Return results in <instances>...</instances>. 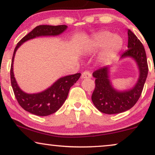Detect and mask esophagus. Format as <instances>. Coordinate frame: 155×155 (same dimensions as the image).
<instances>
[{"label": "esophagus", "mask_w": 155, "mask_h": 155, "mask_svg": "<svg viewBox=\"0 0 155 155\" xmlns=\"http://www.w3.org/2000/svg\"><path fill=\"white\" fill-rule=\"evenodd\" d=\"M92 78V74L90 73V71H85L82 73V78H83V79H87V78Z\"/></svg>", "instance_id": "1"}]
</instances>
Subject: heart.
I'll list each match as a JSON object with an SVG mask.
<instances>
[{"instance_id": "b5f03b06", "label": "heart", "mask_w": 155, "mask_h": 155, "mask_svg": "<svg viewBox=\"0 0 155 155\" xmlns=\"http://www.w3.org/2000/svg\"><path fill=\"white\" fill-rule=\"evenodd\" d=\"M90 47L93 50L103 48L99 60L103 63H111L118 54L123 46V39L120 36L112 35L110 31H101L95 34L90 41Z\"/></svg>"}]
</instances>
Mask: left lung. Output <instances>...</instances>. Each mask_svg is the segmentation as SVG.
<instances>
[{"label": "left lung", "instance_id": "8db88e82", "mask_svg": "<svg viewBox=\"0 0 155 155\" xmlns=\"http://www.w3.org/2000/svg\"><path fill=\"white\" fill-rule=\"evenodd\" d=\"M128 48L120 59L131 58L135 61L139 70V77L132 88L118 90L110 80V67L101 68L93 73L95 78V89L92 95L94 105L99 111L107 114H116L131 109L140 97L148 73V65L145 48L133 31L128 30Z\"/></svg>", "mask_w": 155, "mask_h": 155}]
</instances>
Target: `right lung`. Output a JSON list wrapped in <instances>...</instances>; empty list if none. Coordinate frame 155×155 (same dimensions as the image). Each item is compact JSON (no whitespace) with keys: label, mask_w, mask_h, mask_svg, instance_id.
Masks as SVG:
<instances>
[{"label":"right lung","mask_w":155,"mask_h":155,"mask_svg":"<svg viewBox=\"0 0 155 155\" xmlns=\"http://www.w3.org/2000/svg\"><path fill=\"white\" fill-rule=\"evenodd\" d=\"M66 25H39L22 38L17 44L12 55L10 79L15 96L19 104L25 111L39 116H46L55 113L61 107L66 100L70 88L78 81L81 73L67 75L59 78L51 86L43 92L28 94L25 92L18 86L13 73V62L18 48L29 39L41 36H57L66 30Z\"/></svg>","instance_id":"obj_1"}]
</instances>
